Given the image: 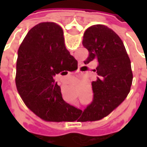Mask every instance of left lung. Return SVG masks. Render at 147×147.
Returning <instances> with one entry per match:
<instances>
[{
  "label": "left lung",
  "instance_id": "obj_1",
  "mask_svg": "<svg viewBox=\"0 0 147 147\" xmlns=\"http://www.w3.org/2000/svg\"><path fill=\"white\" fill-rule=\"evenodd\" d=\"M83 45L89 52L84 64L97 60L94 71L99 78L92 82L93 100L80 118L82 121H94L108 116L126 98L132 83V71L122 40L108 27L98 24L87 28Z\"/></svg>",
  "mask_w": 147,
  "mask_h": 147
}]
</instances>
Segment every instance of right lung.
<instances>
[{"label": "right lung", "mask_w": 147, "mask_h": 147, "mask_svg": "<svg viewBox=\"0 0 147 147\" xmlns=\"http://www.w3.org/2000/svg\"><path fill=\"white\" fill-rule=\"evenodd\" d=\"M75 60L65 47L62 28L55 23L37 24L21 43L16 88L25 105L42 120L61 122L75 119L74 113L78 109L63 99L61 87L54 80L57 74L65 76L76 70Z\"/></svg>", "instance_id": "add662e5"}]
</instances>
